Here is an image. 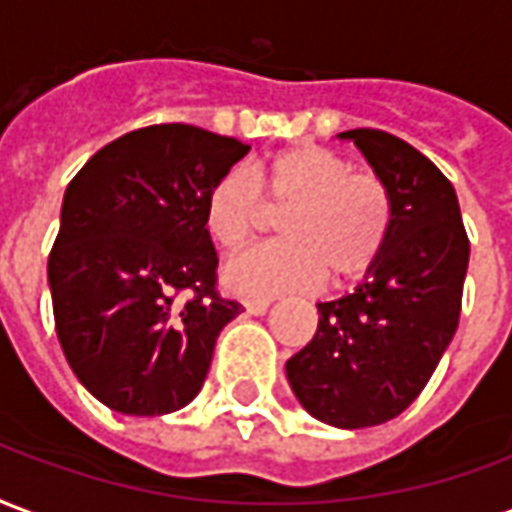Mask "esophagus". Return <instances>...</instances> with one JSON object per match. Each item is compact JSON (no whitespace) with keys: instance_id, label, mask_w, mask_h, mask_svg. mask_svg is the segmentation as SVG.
Listing matches in <instances>:
<instances>
[{"instance_id":"esophagus-1","label":"esophagus","mask_w":512,"mask_h":512,"mask_svg":"<svg viewBox=\"0 0 512 512\" xmlns=\"http://www.w3.org/2000/svg\"><path fill=\"white\" fill-rule=\"evenodd\" d=\"M270 300H245V311L251 313V316H264V313L270 311Z\"/></svg>"}]
</instances>
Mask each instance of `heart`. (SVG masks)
I'll list each match as a JSON object with an SVG mask.
<instances>
[{"mask_svg": "<svg viewBox=\"0 0 512 512\" xmlns=\"http://www.w3.org/2000/svg\"><path fill=\"white\" fill-rule=\"evenodd\" d=\"M226 171L204 204V226L226 251H237L264 220L259 193L283 212L281 242L259 245L223 267V286L242 297L352 281L384 251L393 226V196L374 171H352L333 149L302 144L261 166Z\"/></svg>", "mask_w": 512, "mask_h": 512, "instance_id": "obj_1", "label": "heart"}]
</instances>
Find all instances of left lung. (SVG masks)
I'll return each instance as SVG.
<instances>
[{
    "label": "left lung",
    "mask_w": 512,
    "mask_h": 512,
    "mask_svg": "<svg viewBox=\"0 0 512 512\" xmlns=\"http://www.w3.org/2000/svg\"><path fill=\"white\" fill-rule=\"evenodd\" d=\"M338 138L387 182L393 226L357 289L316 305L319 327L286 379L311 417L357 431L398 417L436 371L461 316L469 240L455 188L423 152L374 128Z\"/></svg>",
    "instance_id": "8db88e82"
}]
</instances>
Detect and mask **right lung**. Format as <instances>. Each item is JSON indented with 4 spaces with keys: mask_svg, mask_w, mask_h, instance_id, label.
Returning <instances> with one entry per match:
<instances>
[{
    "mask_svg": "<svg viewBox=\"0 0 512 512\" xmlns=\"http://www.w3.org/2000/svg\"><path fill=\"white\" fill-rule=\"evenodd\" d=\"M248 149L149 125L98 149L67 185L48 256L54 322L73 374L108 409L158 417L199 395L220 330L242 311L215 294L204 204ZM179 291L194 297L177 303Z\"/></svg>",
    "mask_w": 512,
    "mask_h": 512,
    "instance_id": "right-lung-1",
    "label": "right lung"
}]
</instances>
